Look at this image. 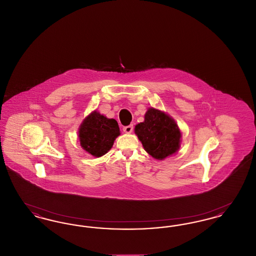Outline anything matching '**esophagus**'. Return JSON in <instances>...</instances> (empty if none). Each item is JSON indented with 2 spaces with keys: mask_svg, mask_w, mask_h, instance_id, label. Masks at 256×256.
Here are the masks:
<instances>
[{
  "mask_svg": "<svg viewBox=\"0 0 256 256\" xmlns=\"http://www.w3.org/2000/svg\"><path fill=\"white\" fill-rule=\"evenodd\" d=\"M122 130H124L126 134H130V132H132V130H134V126H132V124H130V126H124V128H122Z\"/></svg>",
  "mask_w": 256,
  "mask_h": 256,
  "instance_id": "1",
  "label": "esophagus"
}]
</instances>
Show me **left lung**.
I'll return each mask as SVG.
<instances>
[{
	"label": "left lung",
	"mask_w": 256,
	"mask_h": 256,
	"mask_svg": "<svg viewBox=\"0 0 256 256\" xmlns=\"http://www.w3.org/2000/svg\"><path fill=\"white\" fill-rule=\"evenodd\" d=\"M134 132L154 158L165 159L180 150V130L174 120L161 110L154 108L146 110L144 122L135 126Z\"/></svg>",
	"instance_id": "left-lung-1"
}]
</instances>
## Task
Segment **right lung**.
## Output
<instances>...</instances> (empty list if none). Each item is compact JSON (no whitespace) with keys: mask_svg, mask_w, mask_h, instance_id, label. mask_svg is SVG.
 <instances>
[{"mask_svg":"<svg viewBox=\"0 0 256 256\" xmlns=\"http://www.w3.org/2000/svg\"><path fill=\"white\" fill-rule=\"evenodd\" d=\"M120 135L118 122L98 111L90 113L78 128V138L82 148L95 158L106 154Z\"/></svg>","mask_w":256,"mask_h":256,"instance_id":"right-lung-1","label":"right lung"}]
</instances>
